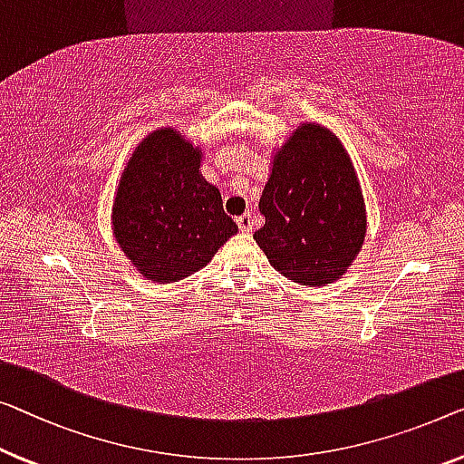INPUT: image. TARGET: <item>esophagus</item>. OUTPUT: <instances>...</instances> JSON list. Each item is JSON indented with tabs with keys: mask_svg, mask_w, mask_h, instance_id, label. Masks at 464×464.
Masks as SVG:
<instances>
[{
	"mask_svg": "<svg viewBox=\"0 0 464 464\" xmlns=\"http://www.w3.org/2000/svg\"><path fill=\"white\" fill-rule=\"evenodd\" d=\"M252 225H254V220H252V214L250 212H246V214H241V217H237V227L244 233H250L252 231Z\"/></svg>",
	"mask_w": 464,
	"mask_h": 464,
	"instance_id": "esophagus-1",
	"label": "esophagus"
}]
</instances>
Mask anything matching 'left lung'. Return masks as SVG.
I'll use <instances>...</instances> for the list:
<instances>
[{
    "mask_svg": "<svg viewBox=\"0 0 464 464\" xmlns=\"http://www.w3.org/2000/svg\"><path fill=\"white\" fill-rule=\"evenodd\" d=\"M254 233L275 271L308 287L342 279L366 237V206L340 137L302 122L273 150Z\"/></svg>",
    "mask_w": 464,
    "mask_h": 464,
    "instance_id": "obj_1",
    "label": "left lung"
}]
</instances>
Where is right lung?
<instances>
[{
    "label": "right lung",
    "instance_id": "1",
    "mask_svg": "<svg viewBox=\"0 0 464 464\" xmlns=\"http://www.w3.org/2000/svg\"><path fill=\"white\" fill-rule=\"evenodd\" d=\"M204 151L175 127L151 130L130 151L112 199L116 244L148 281L175 283L214 258L237 225L202 177Z\"/></svg>",
    "mask_w": 464,
    "mask_h": 464
}]
</instances>
